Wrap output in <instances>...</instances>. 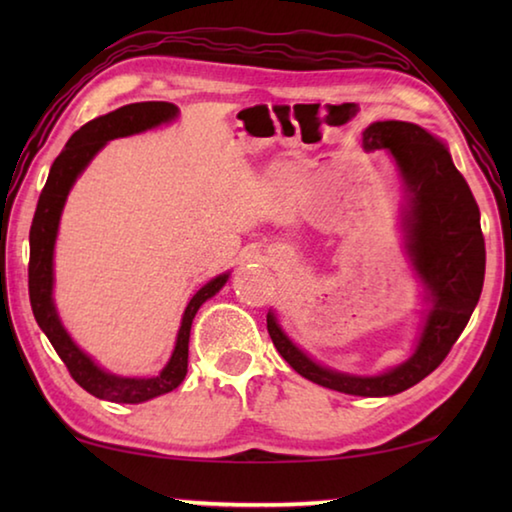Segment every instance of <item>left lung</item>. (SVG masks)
<instances>
[{"label": "left lung", "instance_id": "1", "mask_svg": "<svg viewBox=\"0 0 512 512\" xmlns=\"http://www.w3.org/2000/svg\"><path fill=\"white\" fill-rule=\"evenodd\" d=\"M363 146L391 151L411 194L409 253L433 298L418 350L379 377H350L302 354L271 314L266 327L277 352L298 375L339 393L384 397L415 386L445 361L481 298L485 241L479 205L443 142L409 121H375L363 131Z\"/></svg>", "mask_w": 512, "mask_h": 512}]
</instances>
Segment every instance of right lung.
Wrapping results in <instances>:
<instances>
[{
    "label": "right lung",
    "mask_w": 512,
    "mask_h": 512,
    "mask_svg": "<svg viewBox=\"0 0 512 512\" xmlns=\"http://www.w3.org/2000/svg\"><path fill=\"white\" fill-rule=\"evenodd\" d=\"M178 108L167 101H144V103H131L115 112H108L99 119H92L88 124L81 126L65 149L60 151L58 158L51 164L49 178L45 183V189L38 198L36 214H33L31 232H29V300L33 316H36L42 332L47 334L49 343L54 345L60 361L65 363L69 375L85 388L90 395L99 397V400L119 402V404H140L173 391L180 386V381L187 375V357H189V329H192V320L196 316L198 307L203 305L207 298H212L219 291L228 275L214 277L212 282H207L205 287L189 300L185 309L183 325H180L176 350H173L171 359L158 377L149 379H126L115 377L108 372L99 370L90 357L76 348L69 339L67 332L60 325L56 316L54 300H51V284H54V271H51V259H54V241L58 232V219L63 212L65 198L69 194V187L74 185V180L85 169L94 153H97L108 140L115 137L133 135L146 131L176 117Z\"/></svg>",
    "instance_id": "obj_1"
}]
</instances>
